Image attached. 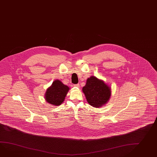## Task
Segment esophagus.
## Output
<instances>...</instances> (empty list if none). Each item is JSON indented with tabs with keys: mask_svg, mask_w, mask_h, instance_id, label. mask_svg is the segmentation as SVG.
<instances>
[{
	"mask_svg": "<svg viewBox=\"0 0 157 157\" xmlns=\"http://www.w3.org/2000/svg\"><path fill=\"white\" fill-rule=\"evenodd\" d=\"M74 87H79V84H74Z\"/></svg>",
	"mask_w": 157,
	"mask_h": 157,
	"instance_id": "esophagus-1",
	"label": "esophagus"
}]
</instances>
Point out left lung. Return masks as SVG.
Listing matches in <instances>:
<instances>
[{
	"mask_svg": "<svg viewBox=\"0 0 157 157\" xmlns=\"http://www.w3.org/2000/svg\"><path fill=\"white\" fill-rule=\"evenodd\" d=\"M82 91L88 103L95 108H100L106 104L111 95V87L95 76L87 79Z\"/></svg>",
	"mask_w": 157,
	"mask_h": 157,
	"instance_id": "left-lung-1",
	"label": "left lung"
}]
</instances>
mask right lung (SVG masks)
Instances as JSON below:
<instances>
[{"label":"right lung","mask_w":157,"mask_h":157,"mask_svg":"<svg viewBox=\"0 0 157 157\" xmlns=\"http://www.w3.org/2000/svg\"><path fill=\"white\" fill-rule=\"evenodd\" d=\"M69 90L70 88L67 86L63 84L61 80L56 79L47 88L45 99L47 103L54 106H58L64 101Z\"/></svg>","instance_id":"1"}]
</instances>
